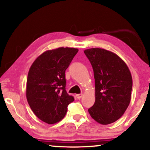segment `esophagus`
I'll return each instance as SVG.
<instances>
[{"label": "esophagus", "mask_w": 150, "mask_h": 150, "mask_svg": "<svg viewBox=\"0 0 150 150\" xmlns=\"http://www.w3.org/2000/svg\"><path fill=\"white\" fill-rule=\"evenodd\" d=\"M82 97H83V94H76V98H77V99L80 100Z\"/></svg>", "instance_id": "esophagus-1"}]
</instances>
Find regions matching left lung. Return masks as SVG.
<instances>
[{
	"mask_svg": "<svg viewBox=\"0 0 150 150\" xmlns=\"http://www.w3.org/2000/svg\"><path fill=\"white\" fill-rule=\"evenodd\" d=\"M93 69L96 101L88 109L102 125L116 122L130 104L132 79L126 63L110 51L90 48L84 51Z\"/></svg>",
	"mask_w": 150,
	"mask_h": 150,
	"instance_id": "8db88e82",
	"label": "left lung"
}]
</instances>
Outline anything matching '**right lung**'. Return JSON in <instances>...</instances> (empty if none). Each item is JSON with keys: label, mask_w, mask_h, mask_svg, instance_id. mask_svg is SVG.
<instances>
[{"label": "right lung", "mask_w": 150, "mask_h": 150, "mask_svg": "<svg viewBox=\"0 0 150 150\" xmlns=\"http://www.w3.org/2000/svg\"><path fill=\"white\" fill-rule=\"evenodd\" d=\"M77 48H58L47 50L30 66L26 82V99L34 114L53 124L64 117L67 106L74 100L65 90V70Z\"/></svg>", "instance_id": "1"}]
</instances>
